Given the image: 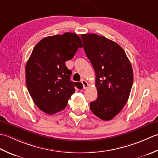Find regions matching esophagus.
<instances>
[{
  "mask_svg": "<svg viewBox=\"0 0 158 158\" xmlns=\"http://www.w3.org/2000/svg\"><path fill=\"white\" fill-rule=\"evenodd\" d=\"M81 83L83 85V89H86L88 87H89V84L88 82L86 81L85 80H81Z\"/></svg>",
  "mask_w": 158,
  "mask_h": 158,
  "instance_id": "34e87169",
  "label": "esophagus"
}]
</instances>
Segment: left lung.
I'll list each match as a JSON object with an SVG mask.
<instances>
[{
  "instance_id": "left-lung-1",
  "label": "left lung",
  "mask_w": 158,
  "mask_h": 158,
  "mask_svg": "<svg viewBox=\"0 0 158 158\" xmlns=\"http://www.w3.org/2000/svg\"><path fill=\"white\" fill-rule=\"evenodd\" d=\"M86 56L95 72L98 98L90 109L104 121L119 113L126 104L133 84L131 63L119 45L97 34H83Z\"/></svg>"
}]
</instances>
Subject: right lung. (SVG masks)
<instances>
[{
  "instance_id": "right-lung-1",
  "label": "right lung",
  "mask_w": 158,
  "mask_h": 158,
  "mask_svg": "<svg viewBox=\"0 0 158 158\" xmlns=\"http://www.w3.org/2000/svg\"><path fill=\"white\" fill-rule=\"evenodd\" d=\"M82 47L80 37L72 33L45 37L35 46L26 65V82L35 105L45 113L63 110L75 86L82 88L71 81L72 71L65 66Z\"/></svg>"
}]
</instances>
